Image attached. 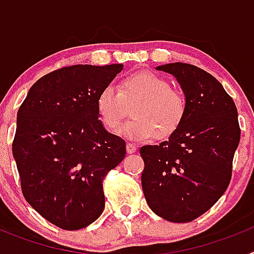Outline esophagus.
<instances>
[{
  "mask_svg": "<svg viewBox=\"0 0 254 254\" xmlns=\"http://www.w3.org/2000/svg\"><path fill=\"white\" fill-rule=\"evenodd\" d=\"M126 149H127V152H128V154H132V152L136 151V146H134L133 143H131V142H127V146H126Z\"/></svg>",
  "mask_w": 254,
  "mask_h": 254,
  "instance_id": "34e87169",
  "label": "esophagus"
}]
</instances>
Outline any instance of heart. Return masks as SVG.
<instances>
[{"mask_svg": "<svg viewBox=\"0 0 254 254\" xmlns=\"http://www.w3.org/2000/svg\"><path fill=\"white\" fill-rule=\"evenodd\" d=\"M132 107V118L123 133L134 140L154 136L161 140L178 129L186 116V98L170 87L168 80L152 72H138L125 77L120 90L107 85L96 98V112L105 129L117 132Z\"/></svg>", "mask_w": 254, "mask_h": 254, "instance_id": "1", "label": "heart"}]
</instances>
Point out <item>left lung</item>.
I'll return each mask as SVG.
<instances>
[{
  "mask_svg": "<svg viewBox=\"0 0 254 254\" xmlns=\"http://www.w3.org/2000/svg\"><path fill=\"white\" fill-rule=\"evenodd\" d=\"M172 73L186 95L185 120L168 141L140 149L147 205L172 223H190L210 210L232 179L241 140L234 100L223 85L190 64L156 67Z\"/></svg>",
  "mask_w": 254,
  "mask_h": 254,
  "instance_id": "8db88e82",
  "label": "left lung"
}]
</instances>
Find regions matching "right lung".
Wrapping results in <instances>:
<instances>
[{
	"instance_id": "1",
	"label": "right lung",
	"mask_w": 254,
	"mask_h": 254,
	"mask_svg": "<svg viewBox=\"0 0 254 254\" xmlns=\"http://www.w3.org/2000/svg\"><path fill=\"white\" fill-rule=\"evenodd\" d=\"M123 64L62 67L30 87L17 112L12 155L29 205L53 225L78 230L104 210L103 181L126 156L105 131L96 98Z\"/></svg>"
}]
</instances>
